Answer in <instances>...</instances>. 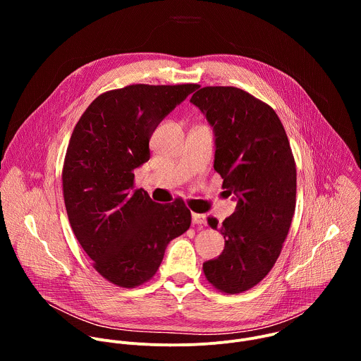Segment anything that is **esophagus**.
Masks as SVG:
<instances>
[{"label": "esophagus", "instance_id": "obj_1", "mask_svg": "<svg viewBox=\"0 0 361 361\" xmlns=\"http://www.w3.org/2000/svg\"><path fill=\"white\" fill-rule=\"evenodd\" d=\"M191 219H192V224H197V226H205V223H207V219H205L204 214L192 213Z\"/></svg>", "mask_w": 361, "mask_h": 361}]
</instances>
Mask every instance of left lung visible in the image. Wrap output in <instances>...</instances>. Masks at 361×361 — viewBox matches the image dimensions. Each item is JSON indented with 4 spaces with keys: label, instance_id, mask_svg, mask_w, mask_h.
<instances>
[{
    "label": "left lung",
    "instance_id": "8db88e82",
    "mask_svg": "<svg viewBox=\"0 0 361 361\" xmlns=\"http://www.w3.org/2000/svg\"><path fill=\"white\" fill-rule=\"evenodd\" d=\"M216 135L214 170L235 194V212L220 226L224 250L202 264L219 291L259 284L281 252L295 210L297 174L286 130L264 101L237 87H202L190 99ZM212 228L219 221L209 219Z\"/></svg>",
    "mask_w": 361,
    "mask_h": 361
}]
</instances>
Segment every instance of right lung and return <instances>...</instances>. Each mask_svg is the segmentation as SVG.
<instances>
[{"label":"right lung","instance_id":"right-lung-1","mask_svg":"<svg viewBox=\"0 0 361 361\" xmlns=\"http://www.w3.org/2000/svg\"><path fill=\"white\" fill-rule=\"evenodd\" d=\"M195 88L133 84L102 92L71 134L63 166L68 220L92 267L118 287L152 279L167 244L190 228L185 202L159 204L134 190V170L149 159L154 130Z\"/></svg>","mask_w":361,"mask_h":361}]
</instances>
